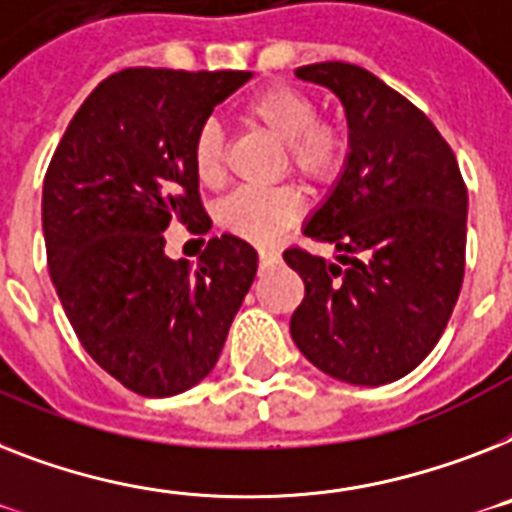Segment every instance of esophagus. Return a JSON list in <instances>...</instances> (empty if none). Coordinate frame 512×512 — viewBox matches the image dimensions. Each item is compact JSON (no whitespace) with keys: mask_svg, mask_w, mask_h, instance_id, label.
<instances>
[{"mask_svg":"<svg viewBox=\"0 0 512 512\" xmlns=\"http://www.w3.org/2000/svg\"><path fill=\"white\" fill-rule=\"evenodd\" d=\"M257 257H260V263L268 265V263H276L278 257H281V252H278L276 247H260L257 249Z\"/></svg>","mask_w":512,"mask_h":512,"instance_id":"34e87169","label":"esophagus"}]
</instances>
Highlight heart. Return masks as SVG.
Listing matches in <instances>:
<instances>
[{"instance_id":"obj_1","label":"heart","mask_w":512,"mask_h":512,"mask_svg":"<svg viewBox=\"0 0 512 512\" xmlns=\"http://www.w3.org/2000/svg\"><path fill=\"white\" fill-rule=\"evenodd\" d=\"M242 115L268 136L284 144L289 168L313 184H328L342 173L350 136L342 123L318 118V105L294 86H268L244 102ZM226 168V144L215 120H207L191 139V170L199 184L218 186ZM302 197L294 186L276 189H236L220 199L215 218L226 231L270 242L273 236L299 218Z\"/></svg>"}]
</instances>
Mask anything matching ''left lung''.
Listing matches in <instances>:
<instances>
[{"mask_svg": "<svg viewBox=\"0 0 512 512\" xmlns=\"http://www.w3.org/2000/svg\"><path fill=\"white\" fill-rule=\"evenodd\" d=\"M294 73L339 97L350 155L302 228L334 244L336 263L299 247L284 252L305 281L289 331L326 376L389 384L426 360L458 302L468 191L434 123L381 78L350 62Z\"/></svg>", "mask_w": 512, "mask_h": 512, "instance_id": "1", "label": "left lung"}]
</instances>
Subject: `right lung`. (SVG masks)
Returning a JSON list of instances; mask_svg holds the SVG:
<instances>
[{
    "mask_svg": "<svg viewBox=\"0 0 512 512\" xmlns=\"http://www.w3.org/2000/svg\"><path fill=\"white\" fill-rule=\"evenodd\" d=\"M247 70L126 68L91 91L44 176L41 223L62 310L94 357L141 397H173L218 363L257 273V252L213 236L197 265L162 231L210 228L191 139Z\"/></svg>",
    "mask_w": 512,
    "mask_h": 512,
    "instance_id": "obj_1",
    "label": "right lung"
}]
</instances>
